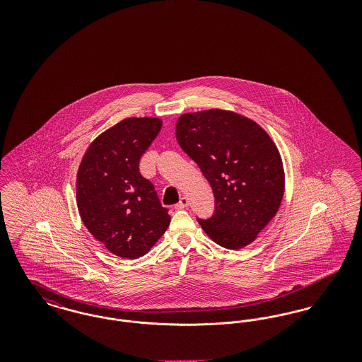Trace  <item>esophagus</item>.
<instances>
[{"mask_svg":"<svg viewBox=\"0 0 362 362\" xmlns=\"http://www.w3.org/2000/svg\"><path fill=\"white\" fill-rule=\"evenodd\" d=\"M189 206V199L186 197L180 198V201L175 205V209H185V207Z\"/></svg>","mask_w":362,"mask_h":362,"instance_id":"obj_1","label":"esophagus"}]
</instances>
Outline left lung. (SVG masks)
Returning a JSON list of instances; mask_svg holds the SVG:
<instances>
[{"mask_svg":"<svg viewBox=\"0 0 362 362\" xmlns=\"http://www.w3.org/2000/svg\"><path fill=\"white\" fill-rule=\"evenodd\" d=\"M176 139L214 194L213 216L197 218L209 238L229 250L255 240L284 197L282 160L272 138L236 112L207 110L182 115Z\"/></svg>","mask_w":362,"mask_h":362,"instance_id":"8db88e82","label":"left lung"}]
</instances>
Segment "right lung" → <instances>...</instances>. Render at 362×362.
I'll use <instances>...</instances> for the list:
<instances>
[{"label":"right lung","instance_id":"1","mask_svg":"<svg viewBox=\"0 0 362 362\" xmlns=\"http://www.w3.org/2000/svg\"><path fill=\"white\" fill-rule=\"evenodd\" d=\"M163 122L127 118L96 138L77 173V206L88 230L121 258L145 255L171 223L139 158Z\"/></svg>","mask_w":362,"mask_h":362}]
</instances>
